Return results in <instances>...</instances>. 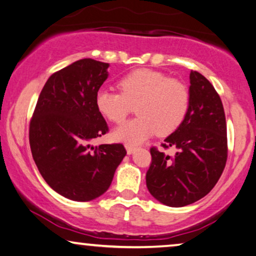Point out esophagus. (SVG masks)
Listing matches in <instances>:
<instances>
[{
  "label": "esophagus",
  "mask_w": 256,
  "mask_h": 256,
  "mask_svg": "<svg viewBox=\"0 0 256 256\" xmlns=\"http://www.w3.org/2000/svg\"><path fill=\"white\" fill-rule=\"evenodd\" d=\"M126 152H128V154H132L133 152H134V150H136V146H133V145H130V144H128L126 146Z\"/></svg>",
  "instance_id": "obj_1"
}]
</instances>
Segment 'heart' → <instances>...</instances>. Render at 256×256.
<instances>
[{"instance_id": "heart-1", "label": "heart", "mask_w": 256, "mask_h": 256, "mask_svg": "<svg viewBox=\"0 0 256 256\" xmlns=\"http://www.w3.org/2000/svg\"><path fill=\"white\" fill-rule=\"evenodd\" d=\"M120 92L100 89L95 104L98 112L116 124L126 120L136 106L139 117L114 130L117 140L130 145L142 142L154 133L176 131L188 114L190 95L184 84L148 68L133 70L118 82Z\"/></svg>"}]
</instances>
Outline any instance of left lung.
<instances>
[{
    "label": "left lung",
    "mask_w": 256,
    "mask_h": 256,
    "mask_svg": "<svg viewBox=\"0 0 256 256\" xmlns=\"http://www.w3.org/2000/svg\"><path fill=\"white\" fill-rule=\"evenodd\" d=\"M188 114L178 130L164 139V148H150L152 162L146 186L154 198L172 208L195 203L211 192L228 160L226 120L220 97L206 78L190 73Z\"/></svg>",
    "instance_id": "1"
}]
</instances>
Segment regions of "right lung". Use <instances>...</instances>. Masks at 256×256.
I'll list each match as a JSON object with an SVG mask.
<instances>
[{"instance_id":"add662e5","label":"right lung","mask_w":256,"mask_h":256,"mask_svg":"<svg viewBox=\"0 0 256 256\" xmlns=\"http://www.w3.org/2000/svg\"><path fill=\"white\" fill-rule=\"evenodd\" d=\"M108 67L81 59L56 72L46 81L30 122L28 139L39 172L54 192L72 200L103 195L126 156L122 144L90 145L109 131L95 104Z\"/></svg>"}]
</instances>
